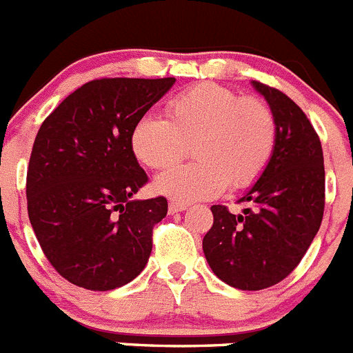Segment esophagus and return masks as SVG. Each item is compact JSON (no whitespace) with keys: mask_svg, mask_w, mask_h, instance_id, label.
Listing matches in <instances>:
<instances>
[{"mask_svg":"<svg viewBox=\"0 0 353 353\" xmlns=\"http://www.w3.org/2000/svg\"><path fill=\"white\" fill-rule=\"evenodd\" d=\"M186 209H188V204H184V202H177V200L169 202L170 214H174V212H179V211H186Z\"/></svg>","mask_w":353,"mask_h":353,"instance_id":"34e87169","label":"esophagus"}]
</instances>
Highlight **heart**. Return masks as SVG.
Returning <instances> with one entry per match:
<instances>
[{
    "label": "heart",
    "mask_w": 353,
    "mask_h": 353,
    "mask_svg": "<svg viewBox=\"0 0 353 353\" xmlns=\"http://www.w3.org/2000/svg\"><path fill=\"white\" fill-rule=\"evenodd\" d=\"M167 119L145 114L133 125L130 145L149 169L179 163L192 145L193 163L158 176L154 188L177 202L220 195L227 184L246 188L271 163L278 123L262 98L202 82L176 94L165 107Z\"/></svg>",
    "instance_id": "1"
}]
</instances>
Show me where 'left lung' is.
Listing matches in <instances>:
<instances>
[{"label": "left lung", "instance_id": "obj_1", "mask_svg": "<svg viewBox=\"0 0 353 353\" xmlns=\"http://www.w3.org/2000/svg\"><path fill=\"white\" fill-rule=\"evenodd\" d=\"M278 123L274 154L265 172L239 200L243 214L212 205V227L202 248L221 281L262 290L287 278L315 239L325 205V170L319 133L297 103L276 88L253 81Z\"/></svg>", "mask_w": 353, "mask_h": 353}]
</instances>
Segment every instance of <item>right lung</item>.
<instances>
[{
	"instance_id": "add662e5",
	"label": "right lung",
	"mask_w": 353,
	"mask_h": 353,
	"mask_svg": "<svg viewBox=\"0 0 353 353\" xmlns=\"http://www.w3.org/2000/svg\"><path fill=\"white\" fill-rule=\"evenodd\" d=\"M165 79H97L68 94L34 139L28 216L47 260L70 283L105 292L141 274L167 199L132 200L148 183L133 125L172 88Z\"/></svg>"
}]
</instances>
